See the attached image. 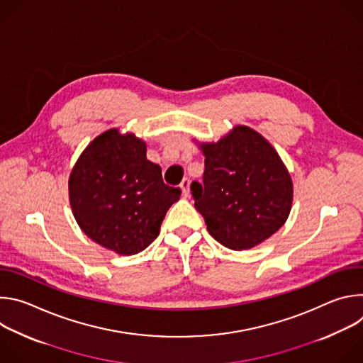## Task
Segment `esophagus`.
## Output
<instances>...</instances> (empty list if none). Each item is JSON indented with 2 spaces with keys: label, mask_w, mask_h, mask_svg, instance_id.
I'll list each match as a JSON object with an SVG mask.
<instances>
[{
  "label": "esophagus",
  "mask_w": 363,
  "mask_h": 363,
  "mask_svg": "<svg viewBox=\"0 0 363 363\" xmlns=\"http://www.w3.org/2000/svg\"><path fill=\"white\" fill-rule=\"evenodd\" d=\"M181 191H182V195L186 198L189 195V179L185 178L182 182H181Z\"/></svg>",
  "instance_id": "esophagus-1"
}]
</instances>
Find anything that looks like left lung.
I'll return each mask as SVG.
<instances>
[{"mask_svg": "<svg viewBox=\"0 0 363 363\" xmlns=\"http://www.w3.org/2000/svg\"><path fill=\"white\" fill-rule=\"evenodd\" d=\"M202 184H191L195 208L224 247L248 250L287 220L293 182L276 149L254 129L235 126L216 143H202Z\"/></svg>", "mask_w": 363, "mask_h": 363, "instance_id": "8db88e82", "label": "left lung"}]
</instances>
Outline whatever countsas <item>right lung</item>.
<instances>
[{
  "label": "right lung",
  "instance_id": "add662e5",
  "mask_svg": "<svg viewBox=\"0 0 363 363\" xmlns=\"http://www.w3.org/2000/svg\"><path fill=\"white\" fill-rule=\"evenodd\" d=\"M73 216L94 242L122 255L145 250L160 235L179 188L162 181L146 160V143L109 129L83 150L69 178Z\"/></svg>",
  "mask_w": 363,
  "mask_h": 363
}]
</instances>
